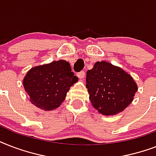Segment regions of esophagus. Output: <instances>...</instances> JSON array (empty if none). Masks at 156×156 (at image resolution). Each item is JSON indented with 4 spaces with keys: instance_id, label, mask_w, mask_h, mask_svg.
<instances>
[{
    "instance_id": "34e87169",
    "label": "esophagus",
    "mask_w": 156,
    "mask_h": 156,
    "mask_svg": "<svg viewBox=\"0 0 156 156\" xmlns=\"http://www.w3.org/2000/svg\"><path fill=\"white\" fill-rule=\"evenodd\" d=\"M77 76H78V78L82 79V78H84V76H85V72H84V71H81V72L77 73Z\"/></svg>"
}]
</instances>
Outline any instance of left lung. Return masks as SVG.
<instances>
[{"label": "left lung", "instance_id": "8db88e82", "mask_svg": "<svg viewBox=\"0 0 156 156\" xmlns=\"http://www.w3.org/2000/svg\"><path fill=\"white\" fill-rule=\"evenodd\" d=\"M86 81L90 103L106 116L123 111L133 101L138 90L129 74L106 61L96 62L87 72Z\"/></svg>", "mask_w": 156, "mask_h": 156}]
</instances>
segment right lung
Returning <instances> with one entry per match:
<instances>
[{
    "label": "right lung",
    "mask_w": 156,
    "mask_h": 156,
    "mask_svg": "<svg viewBox=\"0 0 156 156\" xmlns=\"http://www.w3.org/2000/svg\"><path fill=\"white\" fill-rule=\"evenodd\" d=\"M78 79L69 63L61 60L30 69L24 78L23 86L30 102L51 111L61 105Z\"/></svg>",
    "instance_id": "obj_1"
}]
</instances>
